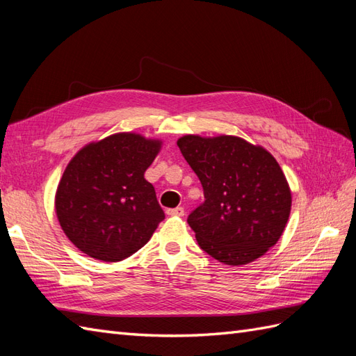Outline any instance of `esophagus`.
I'll return each mask as SVG.
<instances>
[{
	"label": "esophagus",
	"mask_w": 356,
	"mask_h": 356,
	"mask_svg": "<svg viewBox=\"0 0 356 356\" xmlns=\"http://www.w3.org/2000/svg\"><path fill=\"white\" fill-rule=\"evenodd\" d=\"M167 215L170 216H184L185 215V209L184 207H175V209H167Z\"/></svg>",
	"instance_id": "34e87169"
}]
</instances>
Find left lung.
Segmentation results:
<instances>
[{"instance_id": "8db88e82", "label": "left lung", "mask_w": 356, "mask_h": 356, "mask_svg": "<svg viewBox=\"0 0 356 356\" xmlns=\"http://www.w3.org/2000/svg\"><path fill=\"white\" fill-rule=\"evenodd\" d=\"M202 181L204 202L188 216L200 248L224 265H247L281 238L291 194L272 154L238 136L177 141Z\"/></svg>"}]
</instances>
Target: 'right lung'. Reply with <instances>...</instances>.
<instances>
[{"mask_svg":"<svg viewBox=\"0 0 356 356\" xmlns=\"http://www.w3.org/2000/svg\"><path fill=\"white\" fill-rule=\"evenodd\" d=\"M161 143L115 134L81 149L57 188L63 232L87 256L120 261L143 248L165 218L144 172Z\"/></svg>","mask_w":356,"mask_h":356,"instance_id":"add662e5","label":"right lung"}]
</instances>
